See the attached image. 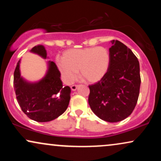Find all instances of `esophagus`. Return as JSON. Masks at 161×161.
Masks as SVG:
<instances>
[{
    "label": "esophagus",
    "mask_w": 161,
    "mask_h": 161,
    "mask_svg": "<svg viewBox=\"0 0 161 161\" xmlns=\"http://www.w3.org/2000/svg\"><path fill=\"white\" fill-rule=\"evenodd\" d=\"M78 88V86L77 85H73V86H71V89L73 91H76V89Z\"/></svg>",
    "instance_id": "34e87169"
}]
</instances>
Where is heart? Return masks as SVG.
<instances>
[{"mask_svg": "<svg viewBox=\"0 0 161 161\" xmlns=\"http://www.w3.org/2000/svg\"><path fill=\"white\" fill-rule=\"evenodd\" d=\"M62 61L57 66L67 82H73L79 71L81 78L87 82L96 83L108 74L111 56L104 47L69 49L63 53Z\"/></svg>", "mask_w": 161, "mask_h": 161, "instance_id": "heart-1", "label": "heart"}]
</instances>
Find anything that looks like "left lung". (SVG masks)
Masks as SVG:
<instances>
[{"label": "left lung", "instance_id": "8db88e82", "mask_svg": "<svg viewBox=\"0 0 161 161\" xmlns=\"http://www.w3.org/2000/svg\"><path fill=\"white\" fill-rule=\"evenodd\" d=\"M111 62L102 80L89 86L88 104L100 119L116 123L133 111L139 95L141 77L137 57L119 41H111Z\"/></svg>", "mask_w": 161, "mask_h": 161}]
</instances>
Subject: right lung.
Masks as SVG:
<instances>
[{
    "label": "right lung",
    "mask_w": 161,
    "mask_h": 161,
    "mask_svg": "<svg viewBox=\"0 0 161 161\" xmlns=\"http://www.w3.org/2000/svg\"><path fill=\"white\" fill-rule=\"evenodd\" d=\"M30 52L43 59L47 57L45 46L33 47ZM20 62L16 64L14 75V86L18 103L24 114L33 120L43 123L56 119L67 109L71 88L64 86L60 73L53 61H47L45 76L36 82H29L20 73Z\"/></svg>",
    "instance_id": "right-lung-1"
}]
</instances>
